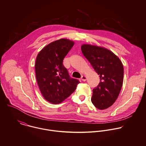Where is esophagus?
Segmentation results:
<instances>
[{"instance_id":"1","label":"esophagus","mask_w":146,"mask_h":146,"mask_svg":"<svg viewBox=\"0 0 146 146\" xmlns=\"http://www.w3.org/2000/svg\"><path fill=\"white\" fill-rule=\"evenodd\" d=\"M81 79H82V80L85 82V81H86V80H87V76H85V75H83V76H82V78H81Z\"/></svg>"}]
</instances>
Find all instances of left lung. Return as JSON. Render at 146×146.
<instances>
[{"label": "left lung", "mask_w": 146, "mask_h": 146, "mask_svg": "<svg viewBox=\"0 0 146 146\" xmlns=\"http://www.w3.org/2000/svg\"><path fill=\"white\" fill-rule=\"evenodd\" d=\"M82 51L99 75L100 82L93 90L91 101L97 109H105L116 101L123 80V67L119 58L108 49L83 44Z\"/></svg>", "instance_id": "left-lung-1"}]
</instances>
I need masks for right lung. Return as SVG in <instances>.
Segmentation results:
<instances>
[{
	"label": "right lung",
	"instance_id": "add662e5",
	"mask_svg": "<svg viewBox=\"0 0 146 146\" xmlns=\"http://www.w3.org/2000/svg\"><path fill=\"white\" fill-rule=\"evenodd\" d=\"M74 42L61 38L50 43L38 54L35 64L37 82L44 98L53 104L63 102L76 90L79 81L71 78L63 60Z\"/></svg>",
	"mask_w": 146,
	"mask_h": 146
}]
</instances>
